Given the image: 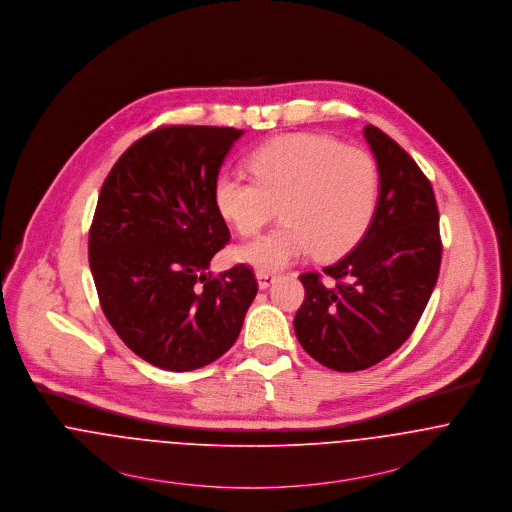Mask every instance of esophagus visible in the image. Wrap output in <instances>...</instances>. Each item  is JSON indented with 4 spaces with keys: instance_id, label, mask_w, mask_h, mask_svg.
<instances>
[{
    "instance_id": "esophagus-1",
    "label": "esophagus",
    "mask_w": 512,
    "mask_h": 512,
    "mask_svg": "<svg viewBox=\"0 0 512 512\" xmlns=\"http://www.w3.org/2000/svg\"><path fill=\"white\" fill-rule=\"evenodd\" d=\"M257 283H259V288H269L271 284L277 281V275L275 273H271V271H257Z\"/></svg>"
}]
</instances>
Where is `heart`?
<instances>
[{
    "label": "heart",
    "mask_w": 512,
    "mask_h": 512,
    "mask_svg": "<svg viewBox=\"0 0 512 512\" xmlns=\"http://www.w3.org/2000/svg\"><path fill=\"white\" fill-rule=\"evenodd\" d=\"M253 178L222 172L214 182L218 212L241 235H255L273 218L283 224L239 247L237 257L277 271L310 253L334 259L353 249L371 226L379 171L369 153L328 135H279L247 157Z\"/></svg>",
    "instance_id": "1"
}]
</instances>
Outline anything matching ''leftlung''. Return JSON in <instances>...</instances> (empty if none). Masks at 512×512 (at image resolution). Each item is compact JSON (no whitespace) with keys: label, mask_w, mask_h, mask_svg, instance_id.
Instances as JSON below:
<instances>
[{"label":"left lung","mask_w":512,"mask_h":512,"mask_svg":"<svg viewBox=\"0 0 512 512\" xmlns=\"http://www.w3.org/2000/svg\"><path fill=\"white\" fill-rule=\"evenodd\" d=\"M379 169L373 222L338 263L302 273L294 316L300 345L334 371L367 369L408 340L438 281L440 216L430 180L375 125L363 131Z\"/></svg>","instance_id":"left-lung-1"}]
</instances>
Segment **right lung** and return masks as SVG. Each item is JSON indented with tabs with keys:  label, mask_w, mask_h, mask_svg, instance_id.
I'll use <instances>...</instances> for the list:
<instances>
[{
	"label": "right lung",
	"mask_w": 512,
	"mask_h": 512,
	"mask_svg": "<svg viewBox=\"0 0 512 512\" xmlns=\"http://www.w3.org/2000/svg\"><path fill=\"white\" fill-rule=\"evenodd\" d=\"M241 135L159 127L117 159L100 190L88 239L98 298L117 336L155 367L192 371L222 357L257 294L243 263L208 273L229 241L214 182Z\"/></svg>",
	"instance_id": "right-lung-1"
}]
</instances>
